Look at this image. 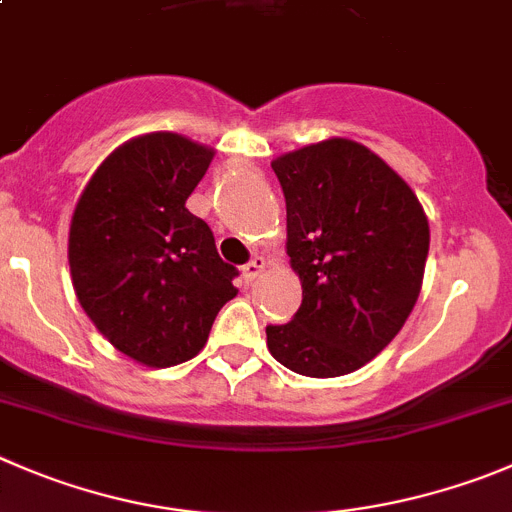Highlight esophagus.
<instances>
[{
  "label": "esophagus",
  "mask_w": 512,
  "mask_h": 512,
  "mask_svg": "<svg viewBox=\"0 0 512 512\" xmlns=\"http://www.w3.org/2000/svg\"><path fill=\"white\" fill-rule=\"evenodd\" d=\"M264 269H266V261L261 259V256H253V259L248 261L246 266H243L241 274H243V279H246V281H253Z\"/></svg>",
  "instance_id": "esophagus-1"
}]
</instances>
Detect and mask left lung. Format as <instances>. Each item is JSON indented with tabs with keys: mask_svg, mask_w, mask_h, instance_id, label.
<instances>
[{
	"mask_svg": "<svg viewBox=\"0 0 512 512\" xmlns=\"http://www.w3.org/2000/svg\"><path fill=\"white\" fill-rule=\"evenodd\" d=\"M271 168L301 306L289 324L266 326V344L291 372L342 377L377 357L415 309L427 216L405 180L354 140L306 145Z\"/></svg>",
	"mask_w": 512,
	"mask_h": 512,
	"instance_id": "8db88e82",
	"label": "left lung"
}]
</instances>
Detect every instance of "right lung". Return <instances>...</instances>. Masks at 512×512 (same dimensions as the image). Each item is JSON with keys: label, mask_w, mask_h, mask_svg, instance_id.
I'll list each match as a JSON object with an SVG mask.
<instances>
[{"label": "right lung", "mask_w": 512, "mask_h": 512, "mask_svg": "<svg viewBox=\"0 0 512 512\" xmlns=\"http://www.w3.org/2000/svg\"><path fill=\"white\" fill-rule=\"evenodd\" d=\"M211 160L183 135H140L107 155L72 216L77 301L107 342L148 367L196 357L236 296L238 269L186 208Z\"/></svg>", "instance_id": "right-lung-1"}]
</instances>
